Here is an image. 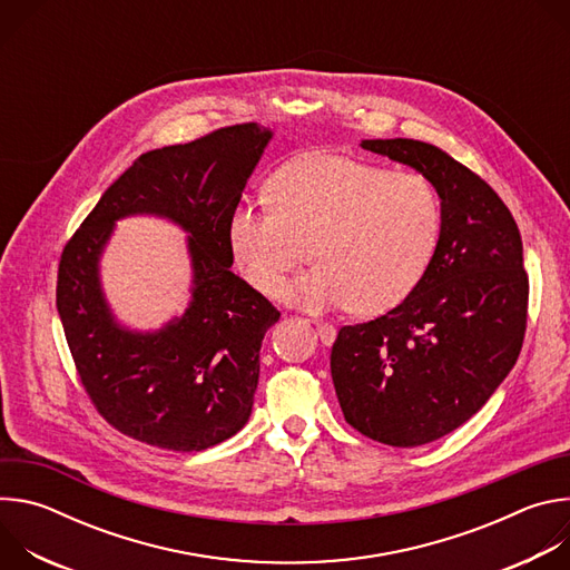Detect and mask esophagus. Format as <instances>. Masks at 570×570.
I'll list each match as a JSON object with an SVG mask.
<instances>
[{
	"label": "esophagus",
	"mask_w": 570,
	"mask_h": 570,
	"mask_svg": "<svg viewBox=\"0 0 570 570\" xmlns=\"http://www.w3.org/2000/svg\"><path fill=\"white\" fill-rule=\"evenodd\" d=\"M315 330H317V336L322 341V345H334L336 341V327H332V324H324V322H315Z\"/></svg>",
	"instance_id": "obj_1"
}]
</instances>
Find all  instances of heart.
<instances>
[{"label": "heart", "mask_w": 570, "mask_h": 570, "mask_svg": "<svg viewBox=\"0 0 570 570\" xmlns=\"http://www.w3.org/2000/svg\"><path fill=\"white\" fill-rule=\"evenodd\" d=\"M268 205L243 203L227 218V248L246 282L273 293L308 240L315 262L277 297L322 313H383L413 293L440 236V203L426 178L385 174L336 153L288 161Z\"/></svg>", "instance_id": "heart-1"}]
</instances>
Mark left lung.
Instances as JSON below:
<instances>
[{
    "instance_id": "obj_1",
    "label": "left lung",
    "mask_w": 570,
    "mask_h": 570,
    "mask_svg": "<svg viewBox=\"0 0 570 570\" xmlns=\"http://www.w3.org/2000/svg\"><path fill=\"white\" fill-rule=\"evenodd\" d=\"M422 174L440 198V236L413 293L343 327L332 379L343 415L390 446L435 442L469 422L514 367L528 315L523 243L499 194L438 146L363 139Z\"/></svg>"
}]
</instances>
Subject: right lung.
<instances>
[{"mask_svg": "<svg viewBox=\"0 0 570 570\" xmlns=\"http://www.w3.org/2000/svg\"><path fill=\"white\" fill-rule=\"evenodd\" d=\"M273 135L243 124L139 155L62 250L56 306L67 345L99 413L132 440L205 451L253 415L262 341L279 311L229 271L227 218ZM130 215L188 234L190 304L157 331L121 323L102 291L100 259Z\"/></svg>", "mask_w": 570, "mask_h": 570, "instance_id": "add662e5", "label": "right lung"}]
</instances>
